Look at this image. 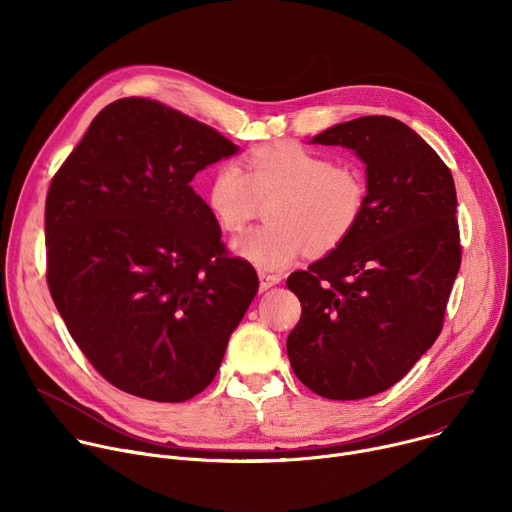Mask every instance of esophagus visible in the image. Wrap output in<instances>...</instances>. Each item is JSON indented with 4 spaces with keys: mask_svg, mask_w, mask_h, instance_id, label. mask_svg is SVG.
Wrapping results in <instances>:
<instances>
[{
    "mask_svg": "<svg viewBox=\"0 0 512 512\" xmlns=\"http://www.w3.org/2000/svg\"><path fill=\"white\" fill-rule=\"evenodd\" d=\"M281 281L279 273H269V271H259V289L267 291L269 287L277 285Z\"/></svg>",
    "mask_w": 512,
    "mask_h": 512,
    "instance_id": "34e87169",
    "label": "esophagus"
}]
</instances>
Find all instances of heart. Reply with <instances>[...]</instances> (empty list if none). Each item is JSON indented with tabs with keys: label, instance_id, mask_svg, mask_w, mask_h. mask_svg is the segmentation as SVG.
<instances>
[{
	"label": "heart",
	"instance_id": "b5f03b06",
	"mask_svg": "<svg viewBox=\"0 0 512 512\" xmlns=\"http://www.w3.org/2000/svg\"><path fill=\"white\" fill-rule=\"evenodd\" d=\"M267 225L235 239V251L259 269H283L306 249L324 255L340 247L367 208L369 182L354 164H334L296 141L257 145L239 162H223L206 188V204L221 229L241 231L271 200Z\"/></svg>",
	"mask_w": 512,
	"mask_h": 512
}]
</instances>
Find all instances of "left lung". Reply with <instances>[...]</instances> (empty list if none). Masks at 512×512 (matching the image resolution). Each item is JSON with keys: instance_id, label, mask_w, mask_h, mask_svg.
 Returning <instances> with one entry per match:
<instances>
[{"instance_id": "1", "label": "left lung", "mask_w": 512, "mask_h": 512, "mask_svg": "<svg viewBox=\"0 0 512 512\" xmlns=\"http://www.w3.org/2000/svg\"><path fill=\"white\" fill-rule=\"evenodd\" d=\"M312 143L367 164V208L352 235L287 277L302 316L287 336L296 377L326 399H364L401 381L444 328L462 263L450 168L411 127L358 117Z\"/></svg>"}]
</instances>
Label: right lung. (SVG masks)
Listing matches in <instances>:
<instances>
[{
    "label": "right lung",
    "mask_w": 512,
    "mask_h": 512,
    "mask_svg": "<svg viewBox=\"0 0 512 512\" xmlns=\"http://www.w3.org/2000/svg\"><path fill=\"white\" fill-rule=\"evenodd\" d=\"M239 148L160 101L107 105L46 196V281L113 387L180 403L214 379L259 277L233 257L194 174Z\"/></svg>",
    "instance_id": "right-lung-1"
}]
</instances>
